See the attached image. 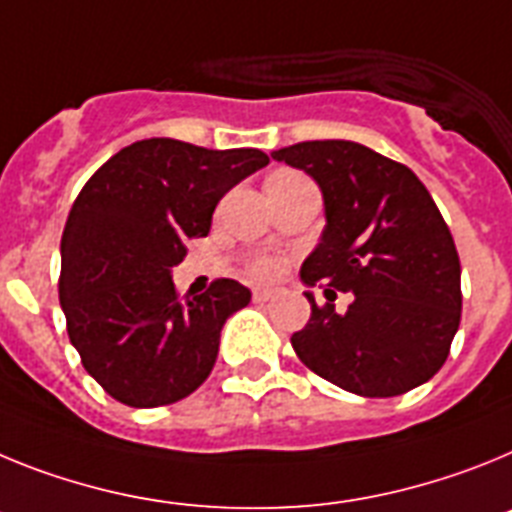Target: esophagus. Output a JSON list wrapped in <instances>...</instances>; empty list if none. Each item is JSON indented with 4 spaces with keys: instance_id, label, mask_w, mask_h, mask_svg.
<instances>
[{
    "instance_id": "34e87169",
    "label": "esophagus",
    "mask_w": 512,
    "mask_h": 512,
    "mask_svg": "<svg viewBox=\"0 0 512 512\" xmlns=\"http://www.w3.org/2000/svg\"><path fill=\"white\" fill-rule=\"evenodd\" d=\"M273 296H275L273 288H255V291H252V299H255L257 304H262V301H270Z\"/></svg>"
}]
</instances>
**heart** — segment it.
<instances>
[{
  "mask_svg": "<svg viewBox=\"0 0 512 512\" xmlns=\"http://www.w3.org/2000/svg\"><path fill=\"white\" fill-rule=\"evenodd\" d=\"M278 177H296V175H291V172H275L270 180H278ZM281 270H283V260L275 255H260L250 262V273L255 275V278H275Z\"/></svg>",
  "mask_w": 512,
  "mask_h": 512,
  "instance_id": "obj_1",
  "label": "heart"
}]
</instances>
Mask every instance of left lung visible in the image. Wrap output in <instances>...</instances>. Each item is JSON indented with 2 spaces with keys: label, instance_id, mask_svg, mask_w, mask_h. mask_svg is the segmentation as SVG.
<instances>
[{
  "label": "left lung",
  "instance_id": "obj_1",
  "mask_svg": "<svg viewBox=\"0 0 512 512\" xmlns=\"http://www.w3.org/2000/svg\"><path fill=\"white\" fill-rule=\"evenodd\" d=\"M314 177L322 242L301 265L311 317L291 345L306 368L361 397H397L441 371L461 322V262L415 172L355 141H301L270 154ZM353 292L348 312L336 291Z\"/></svg>",
  "mask_w": 512,
  "mask_h": 512
}]
</instances>
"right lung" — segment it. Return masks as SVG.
Instances as JSON below:
<instances>
[{"label":"right lung","instance_id":"obj_1","mask_svg":"<svg viewBox=\"0 0 512 512\" xmlns=\"http://www.w3.org/2000/svg\"><path fill=\"white\" fill-rule=\"evenodd\" d=\"M260 149H203L144 139L87 180L61 237L59 301L84 371L128 407L193 394L219 355L221 327L250 304L231 278L180 299L172 268L206 237L216 203L262 170Z\"/></svg>","mask_w":512,"mask_h":512}]
</instances>
